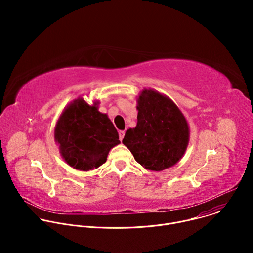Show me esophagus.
<instances>
[{"mask_svg": "<svg viewBox=\"0 0 253 253\" xmlns=\"http://www.w3.org/2000/svg\"><path fill=\"white\" fill-rule=\"evenodd\" d=\"M124 135H125V132H124V131H119V139H120V141L123 140Z\"/></svg>", "mask_w": 253, "mask_h": 253, "instance_id": "1", "label": "esophagus"}]
</instances>
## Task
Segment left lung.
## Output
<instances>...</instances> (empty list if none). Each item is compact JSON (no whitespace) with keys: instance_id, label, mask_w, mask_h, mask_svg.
Instances as JSON below:
<instances>
[{"instance_id":"obj_1","label":"left lung","mask_w":253,"mask_h":253,"mask_svg":"<svg viewBox=\"0 0 253 253\" xmlns=\"http://www.w3.org/2000/svg\"><path fill=\"white\" fill-rule=\"evenodd\" d=\"M137 102V125L126 131L122 143L148 170L172 167L182 158L189 142L184 115L171 99L152 89H144Z\"/></svg>"}]
</instances>
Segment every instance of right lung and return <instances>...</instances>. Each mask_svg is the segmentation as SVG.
Masks as SVG:
<instances>
[{
	"instance_id": "add662e5",
	"label": "right lung",
	"mask_w": 253,
	"mask_h": 253,
	"mask_svg": "<svg viewBox=\"0 0 253 253\" xmlns=\"http://www.w3.org/2000/svg\"><path fill=\"white\" fill-rule=\"evenodd\" d=\"M98 104L89 105L82 98L74 100L55 126V141L63 159L77 170L98 168L120 143L117 130L106 114L98 111Z\"/></svg>"
}]
</instances>
